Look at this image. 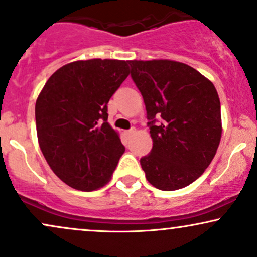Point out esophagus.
<instances>
[{
  "label": "esophagus",
  "instance_id": "34e87169",
  "mask_svg": "<svg viewBox=\"0 0 257 257\" xmlns=\"http://www.w3.org/2000/svg\"><path fill=\"white\" fill-rule=\"evenodd\" d=\"M135 132H137V129H135V128H132V129H129V131H126V132H125V135H126V137H129V135H133V134H134Z\"/></svg>",
  "mask_w": 257,
  "mask_h": 257
}]
</instances>
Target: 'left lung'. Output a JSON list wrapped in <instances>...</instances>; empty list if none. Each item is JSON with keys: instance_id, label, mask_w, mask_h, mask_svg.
Returning a JSON list of instances; mask_svg holds the SVG:
<instances>
[{"instance_id": "1", "label": "left lung", "mask_w": 257, "mask_h": 257, "mask_svg": "<svg viewBox=\"0 0 257 257\" xmlns=\"http://www.w3.org/2000/svg\"><path fill=\"white\" fill-rule=\"evenodd\" d=\"M141 92L153 147L140 159L147 181L164 191L196 181L217 153L220 100L214 85L193 67L169 60L129 61Z\"/></svg>"}]
</instances>
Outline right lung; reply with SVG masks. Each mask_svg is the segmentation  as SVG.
Listing matches in <instances>:
<instances>
[{
	"mask_svg": "<svg viewBox=\"0 0 257 257\" xmlns=\"http://www.w3.org/2000/svg\"><path fill=\"white\" fill-rule=\"evenodd\" d=\"M129 73L128 61H75L52 74L37 98L40 150L55 175L74 189L104 187L124 153L107 123V103Z\"/></svg>",
	"mask_w": 257,
	"mask_h": 257,
	"instance_id": "right-lung-1",
	"label": "right lung"
}]
</instances>
